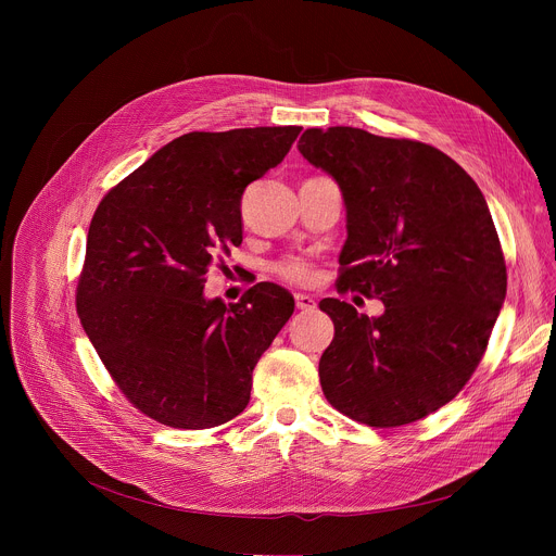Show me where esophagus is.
<instances>
[{
    "mask_svg": "<svg viewBox=\"0 0 556 556\" xmlns=\"http://www.w3.org/2000/svg\"><path fill=\"white\" fill-rule=\"evenodd\" d=\"M294 303L299 309H314L316 301L309 294H294Z\"/></svg>",
    "mask_w": 556,
    "mask_h": 556,
    "instance_id": "1",
    "label": "esophagus"
}]
</instances>
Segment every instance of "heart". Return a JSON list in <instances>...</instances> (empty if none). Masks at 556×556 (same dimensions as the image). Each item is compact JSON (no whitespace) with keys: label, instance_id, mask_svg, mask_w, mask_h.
I'll return each instance as SVG.
<instances>
[{"label":"heart","instance_id":"heart-1","mask_svg":"<svg viewBox=\"0 0 556 556\" xmlns=\"http://www.w3.org/2000/svg\"><path fill=\"white\" fill-rule=\"evenodd\" d=\"M273 273L294 286H305L314 279V264L307 257H299V255H288L279 262L273 264Z\"/></svg>","mask_w":556,"mask_h":556}]
</instances>
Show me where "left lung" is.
<instances>
[{
	"label": "left lung",
	"mask_w": 556,
	"mask_h": 556,
	"mask_svg": "<svg viewBox=\"0 0 556 556\" xmlns=\"http://www.w3.org/2000/svg\"><path fill=\"white\" fill-rule=\"evenodd\" d=\"M307 163L348 208L339 292L380 299L378 319L324 299L334 339L319 361L328 403L367 427L427 418L478 369L506 299V262L480 187L440 149L356 127L307 129Z\"/></svg>",
	"instance_id": "left-lung-1"
}]
</instances>
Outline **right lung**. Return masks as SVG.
Here are the masks:
<instances>
[{
	"label": "right lung",
	"instance_id": "1",
	"mask_svg": "<svg viewBox=\"0 0 556 556\" xmlns=\"http://www.w3.org/2000/svg\"><path fill=\"white\" fill-rule=\"evenodd\" d=\"M301 127L185 134L112 187L94 211L76 312L125 399L174 429L240 416L260 356L294 312L275 283L204 299L208 266L242 244V195Z\"/></svg>",
	"mask_w": 556,
	"mask_h": 556
}]
</instances>
